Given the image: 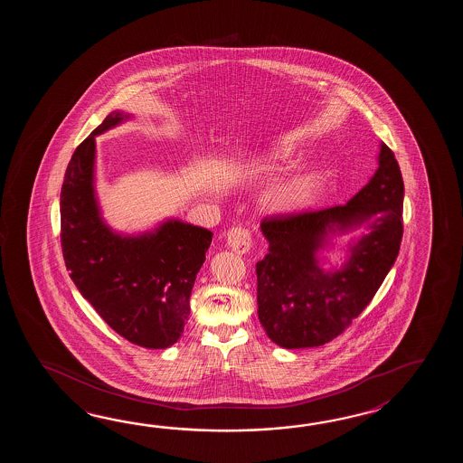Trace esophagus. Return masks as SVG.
<instances>
[{
    "instance_id": "esophagus-1",
    "label": "esophagus",
    "mask_w": 463,
    "mask_h": 463,
    "mask_svg": "<svg viewBox=\"0 0 463 463\" xmlns=\"http://www.w3.org/2000/svg\"><path fill=\"white\" fill-rule=\"evenodd\" d=\"M227 240V245L235 251V253H246L251 245H253V240H251V233L246 230V228L233 227L230 228L225 235Z\"/></svg>"
}]
</instances>
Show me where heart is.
I'll return each mask as SVG.
<instances>
[{"instance_id":"heart-1","label":"heart","mask_w":463,"mask_h":463,"mask_svg":"<svg viewBox=\"0 0 463 463\" xmlns=\"http://www.w3.org/2000/svg\"><path fill=\"white\" fill-rule=\"evenodd\" d=\"M291 160V152L283 146L266 150L260 157L251 162L253 172H263L271 168L279 167ZM315 188V177L313 175H303V177L293 178L281 185H276L266 194V203L273 210H289V208L299 207L305 202L311 190Z\"/></svg>"}]
</instances>
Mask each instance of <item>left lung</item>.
Returning <instances> with one entry per match:
<instances>
[{
    "label": "left lung",
    "instance_id": "8db88e82",
    "mask_svg": "<svg viewBox=\"0 0 463 463\" xmlns=\"http://www.w3.org/2000/svg\"><path fill=\"white\" fill-rule=\"evenodd\" d=\"M374 175L345 205L276 215L261 222L269 248L256 263L258 317L285 349L317 347L341 335L371 303L402 241V174L381 142ZM366 232L341 267L325 269L320 253L335 235Z\"/></svg>",
    "mask_w": 463,
    "mask_h": 463
}]
</instances>
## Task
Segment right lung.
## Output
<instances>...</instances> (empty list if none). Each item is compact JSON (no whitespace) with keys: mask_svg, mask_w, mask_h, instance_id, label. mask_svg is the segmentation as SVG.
Segmentation results:
<instances>
[{"mask_svg":"<svg viewBox=\"0 0 463 463\" xmlns=\"http://www.w3.org/2000/svg\"><path fill=\"white\" fill-rule=\"evenodd\" d=\"M130 118L110 112L72 154L61 188V245L79 293L118 335L165 349L184 333L213 233L178 218L136 235L106 223L96 194V137Z\"/></svg>","mask_w":463,"mask_h":463,"instance_id":"right-lung-1","label":"right lung"}]
</instances>
